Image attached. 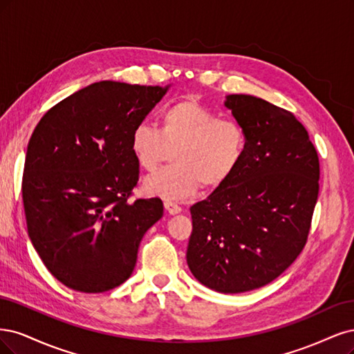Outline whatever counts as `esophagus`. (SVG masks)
<instances>
[{
	"instance_id": "esophagus-1",
	"label": "esophagus",
	"mask_w": 354,
	"mask_h": 354,
	"mask_svg": "<svg viewBox=\"0 0 354 354\" xmlns=\"http://www.w3.org/2000/svg\"><path fill=\"white\" fill-rule=\"evenodd\" d=\"M165 209H166L170 214H178V213H180V210H182L176 203L170 201V200H166V201H165Z\"/></svg>"
}]
</instances>
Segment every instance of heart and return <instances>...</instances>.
<instances>
[{
	"mask_svg": "<svg viewBox=\"0 0 354 354\" xmlns=\"http://www.w3.org/2000/svg\"><path fill=\"white\" fill-rule=\"evenodd\" d=\"M131 151L145 170L160 165L172 150V165L144 179V191L165 200H184L200 187L218 188L243 163L247 133L241 123L219 119L194 100L166 107L158 129L138 123L131 132Z\"/></svg>",
	"mask_w": 354,
	"mask_h": 354,
	"instance_id": "b5f03b06",
	"label": "heart"
}]
</instances>
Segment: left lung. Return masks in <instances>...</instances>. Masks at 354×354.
Here are the masks:
<instances>
[{"instance_id": "obj_1", "label": "left lung", "mask_w": 354, "mask_h": 354, "mask_svg": "<svg viewBox=\"0 0 354 354\" xmlns=\"http://www.w3.org/2000/svg\"><path fill=\"white\" fill-rule=\"evenodd\" d=\"M225 107L247 150L225 184L189 209L187 263L207 288L235 294L277 279L306 245L319 194V158L292 113L245 94Z\"/></svg>"}]
</instances>
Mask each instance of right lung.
I'll return each mask as SVG.
<instances>
[{"instance_id": "add662e5", "label": "right lung", "mask_w": 354, "mask_h": 354, "mask_svg": "<svg viewBox=\"0 0 354 354\" xmlns=\"http://www.w3.org/2000/svg\"><path fill=\"white\" fill-rule=\"evenodd\" d=\"M167 89L91 84L50 109L33 131L21 180L28 235L66 287H119L132 275L144 234L163 216L160 198L129 201L140 176L129 141Z\"/></svg>"}]
</instances>
